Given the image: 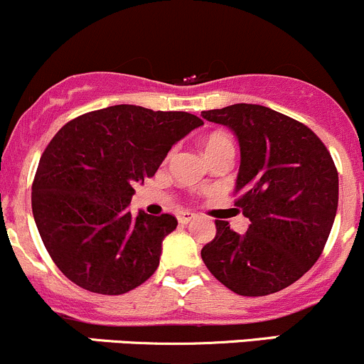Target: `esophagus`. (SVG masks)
I'll return each mask as SVG.
<instances>
[{
  "label": "esophagus",
  "instance_id": "esophagus-1",
  "mask_svg": "<svg viewBox=\"0 0 364 364\" xmlns=\"http://www.w3.org/2000/svg\"><path fill=\"white\" fill-rule=\"evenodd\" d=\"M193 218H196V213H192V211H181L178 215V222L183 223V225L190 223Z\"/></svg>",
  "mask_w": 364,
  "mask_h": 364
}]
</instances>
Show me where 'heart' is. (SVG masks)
Listing matches in <instances>:
<instances>
[{
  "label": "heart",
  "instance_id": "obj_1",
  "mask_svg": "<svg viewBox=\"0 0 364 364\" xmlns=\"http://www.w3.org/2000/svg\"><path fill=\"white\" fill-rule=\"evenodd\" d=\"M225 146H232V142H230V139L227 137L225 134H220V132H215V134L208 135V137L204 139L205 155H209V153L216 151V149L220 148H225Z\"/></svg>",
  "mask_w": 364,
  "mask_h": 364
}]
</instances>
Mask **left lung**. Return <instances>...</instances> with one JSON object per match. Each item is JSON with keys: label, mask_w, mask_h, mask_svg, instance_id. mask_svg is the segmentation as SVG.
Masks as SVG:
<instances>
[{"label": "left lung", "mask_w": 364, "mask_h": 364, "mask_svg": "<svg viewBox=\"0 0 364 364\" xmlns=\"http://www.w3.org/2000/svg\"><path fill=\"white\" fill-rule=\"evenodd\" d=\"M240 142L236 204L250 220L237 234L216 220L200 252L213 277L240 296H267L299 280L321 257L338 208V171L321 139L269 107L203 111Z\"/></svg>", "instance_id": "1"}]
</instances>
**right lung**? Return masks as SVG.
Segmentation results:
<instances>
[{"mask_svg": "<svg viewBox=\"0 0 364 364\" xmlns=\"http://www.w3.org/2000/svg\"><path fill=\"white\" fill-rule=\"evenodd\" d=\"M188 112L112 105L68 121L40 159L31 205L40 237L79 287L117 296L160 264L172 215H132L135 183L155 176L172 146L200 127Z\"/></svg>", "mask_w": 364, "mask_h": 364, "instance_id": "1", "label": "right lung"}]
</instances>
